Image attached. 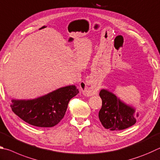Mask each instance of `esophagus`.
<instances>
[{
	"label": "esophagus",
	"instance_id": "34e87169",
	"mask_svg": "<svg viewBox=\"0 0 160 160\" xmlns=\"http://www.w3.org/2000/svg\"><path fill=\"white\" fill-rule=\"evenodd\" d=\"M90 85V82L88 80H86L85 82H82L80 83V88L82 89L83 94L88 97L97 94L98 93V89L95 87H88Z\"/></svg>",
	"mask_w": 160,
	"mask_h": 160
}]
</instances>
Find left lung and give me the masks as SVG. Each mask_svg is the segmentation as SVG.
<instances>
[{"instance_id": "8db88e82", "label": "left lung", "mask_w": 160, "mask_h": 160, "mask_svg": "<svg viewBox=\"0 0 160 160\" xmlns=\"http://www.w3.org/2000/svg\"><path fill=\"white\" fill-rule=\"evenodd\" d=\"M99 96L102 99V106L98 118L106 129L122 130L136 123L138 112H136L135 108L123 102L108 89H101Z\"/></svg>"}]
</instances>
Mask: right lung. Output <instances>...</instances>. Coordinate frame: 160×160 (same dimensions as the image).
Returning a JSON list of instances; mask_svg holds the SVG:
<instances>
[{
  "label": "right lung",
  "mask_w": 160,
  "mask_h": 160,
  "mask_svg": "<svg viewBox=\"0 0 160 160\" xmlns=\"http://www.w3.org/2000/svg\"><path fill=\"white\" fill-rule=\"evenodd\" d=\"M78 93L75 85H68L33 99H12L10 107L18 117L31 125L52 127L64 117L69 101Z\"/></svg>",
  "instance_id": "obj_1"
}]
</instances>
